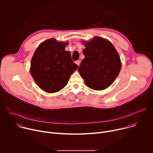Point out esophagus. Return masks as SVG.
I'll return each instance as SVG.
<instances>
[{
	"label": "esophagus",
	"mask_w": 153,
	"mask_h": 153,
	"mask_svg": "<svg viewBox=\"0 0 153 153\" xmlns=\"http://www.w3.org/2000/svg\"><path fill=\"white\" fill-rule=\"evenodd\" d=\"M75 63L78 65V66H79V65H80V61H79V60H77V61H76V62H75Z\"/></svg>",
	"instance_id": "obj_1"
}]
</instances>
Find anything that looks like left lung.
Wrapping results in <instances>:
<instances>
[{"instance_id": "left-lung-1", "label": "left lung", "mask_w": 153, "mask_h": 153, "mask_svg": "<svg viewBox=\"0 0 153 153\" xmlns=\"http://www.w3.org/2000/svg\"><path fill=\"white\" fill-rule=\"evenodd\" d=\"M85 58L78 71L86 85L100 91L107 88L116 80L122 67L117 50L108 40L94 37L90 41H82Z\"/></svg>"}]
</instances>
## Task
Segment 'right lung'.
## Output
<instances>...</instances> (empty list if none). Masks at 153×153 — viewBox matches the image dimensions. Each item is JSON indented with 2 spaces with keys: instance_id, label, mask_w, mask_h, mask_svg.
Returning <instances> with one entry per match:
<instances>
[{
  "instance_id": "add662e5",
  "label": "right lung",
  "mask_w": 153,
  "mask_h": 153,
  "mask_svg": "<svg viewBox=\"0 0 153 153\" xmlns=\"http://www.w3.org/2000/svg\"><path fill=\"white\" fill-rule=\"evenodd\" d=\"M68 43L50 39L42 42L35 51L30 71L43 91L48 93L59 91L67 85L71 75L78 68L70 52L65 50Z\"/></svg>"
}]
</instances>
